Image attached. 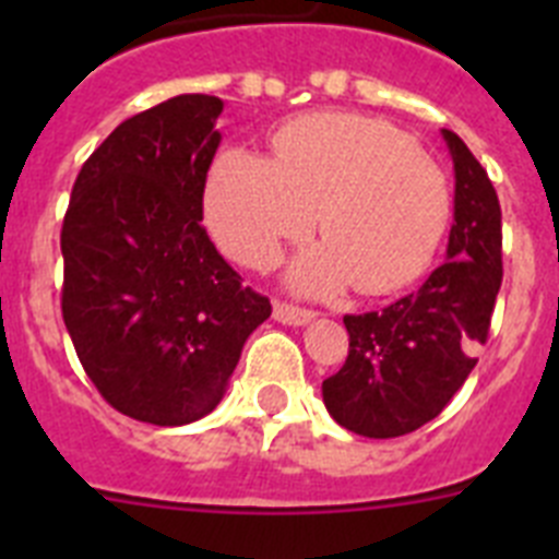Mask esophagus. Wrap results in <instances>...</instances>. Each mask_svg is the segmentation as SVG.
<instances>
[{"mask_svg":"<svg viewBox=\"0 0 559 559\" xmlns=\"http://www.w3.org/2000/svg\"><path fill=\"white\" fill-rule=\"evenodd\" d=\"M274 319H276V322L294 324V328H299V324L313 322L316 313H313V310H308V308H299V305L276 302V305H274Z\"/></svg>","mask_w":559,"mask_h":559,"instance_id":"34e87169","label":"esophagus"}]
</instances>
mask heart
<instances>
[{"label":"heart","mask_w":559,"mask_h":559,"mask_svg":"<svg viewBox=\"0 0 559 559\" xmlns=\"http://www.w3.org/2000/svg\"><path fill=\"white\" fill-rule=\"evenodd\" d=\"M276 156L229 147L206 185V221L221 249L271 269L316 224L328 243L290 269L302 294H389L431 263L451 218L445 173L406 133L360 114H313L274 140Z\"/></svg>","instance_id":"b5f03b06"}]
</instances>
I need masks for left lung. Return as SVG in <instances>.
<instances>
[{"mask_svg": "<svg viewBox=\"0 0 559 559\" xmlns=\"http://www.w3.org/2000/svg\"><path fill=\"white\" fill-rule=\"evenodd\" d=\"M456 173L448 260L414 294L344 316L349 355L322 383L330 417L347 431L392 439L437 417L476 367L501 288V204L490 176L453 131Z\"/></svg>", "mask_w": 559, "mask_h": 559, "instance_id": "left-lung-1", "label": "left lung"}]
</instances>
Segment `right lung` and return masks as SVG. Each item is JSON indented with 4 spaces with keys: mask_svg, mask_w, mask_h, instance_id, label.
<instances>
[{
    "mask_svg": "<svg viewBox=\"0 0 559 559\" xmlns=\"http://www.w3.org/2000/svg\"><path fill=\"white\" fill-rule=\"evenodd\" d=\"M221 111L179 95L133 114L83 162L63 215V324L97 392L151 426L218 406L271 316L201 224Z\"/></svg>",
    "mask_w": 559,
    "mask_h": 559,
    "instance_id": "add662e5",
    "label": "right lung"
}]
</instances>
